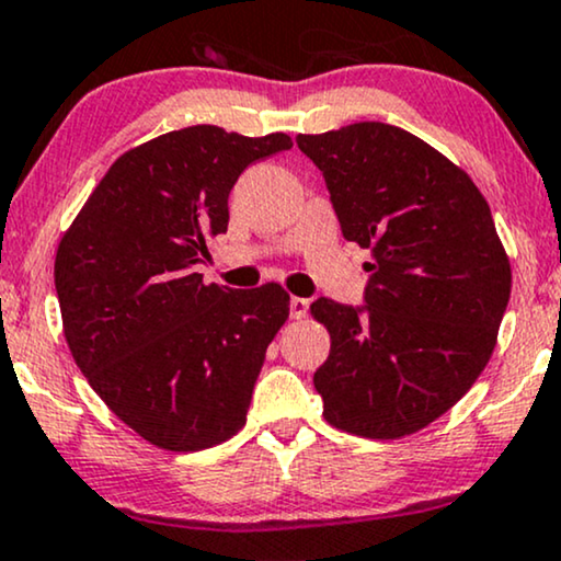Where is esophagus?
<instances>
[{
  "mask_svg": "<svg viewBox=\"0 0 561 561\" xmlns=\"http://www.w3.org/2000/svg\"><path fill=\"white\" fill-rule=\"evenodd\" d=\"M309 312V299H301V296H294L291 299V320H304Z\"/></svg>",
  "mask_w": 561,
  "mask_h": 561,
  "instance_id": "1",
  "label": "esophagus"
}]
</instances>
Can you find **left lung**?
I'll list each match as a JSON object with an SVG mask.
<instances>
[{
    "instance_id": "8db88e82",
    "label": "left lung",
    "mask_w": 561,
    "mask_h": 561,
    "mask_svg": "<svg viewBox=\"0 0 561 561\" xmlns=\"http://www.w3.org/2000/svg\"><path fill=\"white\" fill-rule=\"evenodd\" d=\"M296 145L322 171L341 231L369 249L364 307L317 299L328 424L400 439L447 413L492 358L513 270L466 171L421 137L358 122Z\"/></svg>"
}]
</instances>
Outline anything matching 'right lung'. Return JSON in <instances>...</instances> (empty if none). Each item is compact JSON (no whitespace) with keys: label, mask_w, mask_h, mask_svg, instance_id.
<instances>
[{"label":"right lung","mask_w":561,"mask_h":561,"mask_svg":"<svg viewBox=\"0 0 561 561\" xmlns=\"http://www.w3.org/2000/svg\"><path fill=\"white\" fill-rule=\"evenodd\" d=\"M288 148L283 133H165L116 158L59 241L54 283L75 364L150 445L197 453L247 424L291 296L278 283L231 291L195 265L228 228L241 171Z\"/></svg>","instance_id":"1"}]
</instances>
